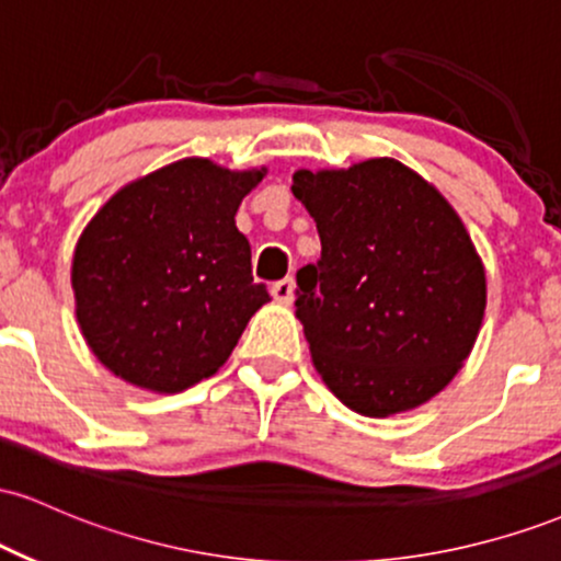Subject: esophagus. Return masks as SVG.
<instances>
[{
    "label": "esophagus",
    "instance_id": "esophagus-1",
    "mask_svg": "<svg viewBox=\"0 0 561 561\" xmlns=\"http://www.w3.org/2000/svg\"><path fill=\"white\" fill-rule=\"evenodd\" d=\"M272 295H274V300H279V302H293V298H295V282L289 279V276H287V279L274 282Z\"/></svg>",
    "mask_w": 561,
    "mask_h": 561
}]
</instances>
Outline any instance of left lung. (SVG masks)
<instances>
[{
	"label": "left lung",
	"instance_id": "obj_1",
	"mask_svg": "<svg viewBox=\"0 0 561 561\" xmlns=\"http://www.w3.org/2000/svg\"><path fill=\"white\" fill-rule=\"evenodd\" d=\"M293 195L321 240V259L298 272L295 317L327 388L364 416L430 401L485 313V268L461 218L392 158L298 171Z\"/></svg>",
	"mask_w": 561,
	"mask_h": 561
}]
</instances>
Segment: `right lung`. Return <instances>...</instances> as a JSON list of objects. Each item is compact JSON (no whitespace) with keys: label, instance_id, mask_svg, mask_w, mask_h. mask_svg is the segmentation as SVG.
Segmentation results:
<instances>
[{"label":"right lung","instance_id":"obj_1","mask_svg":"<svg viewBox=\"0 0 561 561\" xmlns=\"http://www.w3.org/2000/svg\"><path fill=\"white\" fill-rule=\"evenodd\" d=\"M261 179L186 158L124 186L89 221L70 274L76 317L115 377L179 392L227 362L268 300L234 224Z\"/></svg>","mask_w":561,"mask_h":561}]
</instances>
